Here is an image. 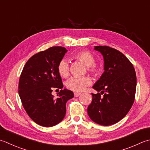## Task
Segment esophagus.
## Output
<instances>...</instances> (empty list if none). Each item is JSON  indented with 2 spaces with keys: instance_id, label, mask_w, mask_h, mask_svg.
Segmentation results:
<instances>
[{
  "instance_id": "1",
  "label": "esophagus",
  "mask_w": 150,
  "mask_h": 150,
  "mask_svg": "<svg viewBox=\"0 0 150 150\" xmlns=\"http://www.w3.org/2000/svg\"><path fill=\"white\" fill-rule=\"evenodd\" d=\"M80 95H81V93H79V92H75L74 93L75 97H79Z\"/></svg>"
}]
</instances>
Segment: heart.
I'll list each match as a JSON object with an SVG mask.
<instances>
[{
  "instance_id": "1",
  "label": "heart",
  "mask_w": 150,
  "mask_h": 150,
  "mask_svg": "<svg viewBox=\"0 0 150 150\" xmlns=\"http://www.w3.org/2000/svg\"><path fill=\"white\" fill-rule=\"evenodd\" d=\"M72 57L82 62L86 66L87 71L93 76H98L101 73V68L95 64L96 59L93 55L88 51L81 50L75 52ZM58 72L61 77L67 78L69 75V64L66 59H62L58 64ZM92 83V80L87 75L81 77H73L66 83V86L69 90L76 92H83L87 86Z\"/></svg>"
}]
</instances>
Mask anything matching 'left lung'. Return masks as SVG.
<instances>
[{"label": "left lung", "instance_id": "left-lung-1", "mask_svg": "<svg viewBox=\"0 0 150 150\" xmlns=\"http://www.w3.org/2000/svg\"><path fill=\"white\" fill-rule=\"evenodd\" d=\"M94 49L103 56L105 71L93 86L101 92L92 93V101L87 111L92 121L110 125L124 118L133 104L136 73L132 63L118 50L106 45L95 46Z\"/></svg>", "mask_w": 150, "mask_h": 150}]
</instances>
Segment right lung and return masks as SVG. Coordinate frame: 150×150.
<instances>
[{"mask_svg":"<svg viewBox=\"0 0 150 150\" xmlns=\"http://www.w3.org/2000/svg\"><path fill=\"white\" fill-rule=\"evenodd\" d=\"M67 50L63 47H51L34 54L26 62L20 75L18 92L23 107L37 124L52 127L65 116L66 102L73 98L72 91L62 90V81L58 64ZM61 89L57 98L51 93Z\"/></svg>","mask_w":150,"mask_h":150,"instance_id":"1","label":"right lung"}]
</instances>
